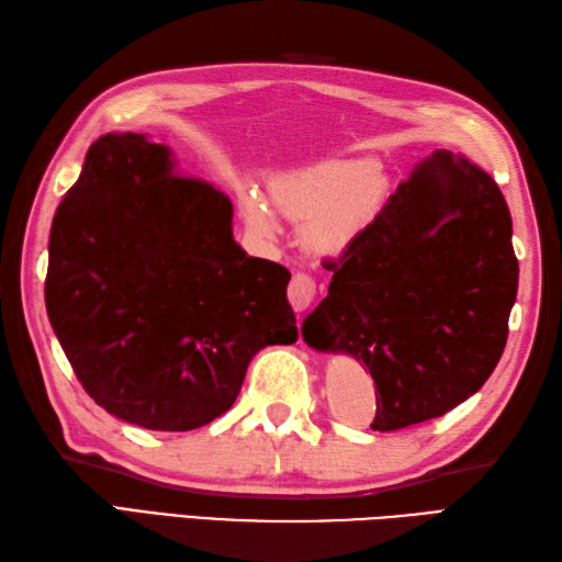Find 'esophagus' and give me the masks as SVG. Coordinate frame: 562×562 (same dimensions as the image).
<instances>
[{"mask_svg":"<svg viewBox=\"0 0 562 562\" xmlns=\"http://www.w3.org/2000/svg\"><path fill=\"white\" fill-rule=\"evenodd\" d=\"M288 296H290V304L294 306V312H306V308L316 300V280L306 272H294Z\"/></svg>","mask_w":562,"mask_h":562,"instance_id":"esophagus-1","label":"esophagus"}]
</instances>
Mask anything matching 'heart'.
<instances>
[{
  "mask_svg": "<svg viewBox=\"0 0 562 562\" xmlns=\"http://www.w3.org/2000/svg\"><path fill=\"white\" fill-rule=\"evenodd\" d=\"M389 183L379 161L369 157L326 159L272 178L270 198L284 217L306 222L304 244L314 254H338L348 248L386 200ZM246 226L260 238L278 234L270 207L258 195L241 198Z\"/></svg>",
  "mask_w": 562,
  "mask_h": 562,
  "instance_id": "1",
  "label": "heart"
}]
</instances>
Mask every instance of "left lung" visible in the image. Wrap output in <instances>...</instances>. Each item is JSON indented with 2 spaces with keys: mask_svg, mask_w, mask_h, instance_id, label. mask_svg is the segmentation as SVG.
I'll list each match as a JSON object with an SVG mask.
<instances>
[{
  "mask_svg": "<svg viewBox=\"0 0 562 562\" xmlns=\"http://www.w3.org/2000/svg\"><path fill=\"white\" fill-rule=\"evenodd\" d=\"M326 268L328 296L304 318L302 336L372 374V429L432 420L493 374L519 262L507 202L481 166L432 151Z\"/></svg>",
  "mask_w": 562,
  "mask_h": 562,
  "instance_id": "1",
  "label": "left lung"
}]
</instances>
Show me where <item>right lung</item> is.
<instances>
[{
  "mask_svg": "<svg viewBox=\"0 0 562 562\" xmlns=\"http://www.w3.org/2000/svg\"><path fill=\"white\" fill-rule=\"evenodd\" d=\"M220 188L147 135L109 133L55 212L45 308L103 411L188 432L232 408L248 362L300 338L290 270L234 241Z\"/></svg>",
  "mask_w": 562,
  "mask_h": 562,
  "instance_id": "1",
  "label": "right lung"
}]
</instances>
